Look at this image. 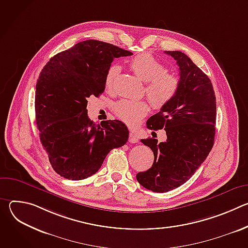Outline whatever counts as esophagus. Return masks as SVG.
Listing matches in <instances>:
<instances>
[{
    "label": "esophagus",
    "mask_w": 248,
    "mask_h": 248,
    "mask_svg": "<svg viewBox=\"0 0 248 248\" xmlns=\"http://www.w3.org/2000/svg\"><path fill=\"white\" fill-rule=\"evenodd\" d=\"M128 141L130 143H136L137 141H138V139H137V137H136V135L132 132V131H130V133H129V138H128Z\"/></svg>",
    "instance_id": "obj_1"
}]
</instances>
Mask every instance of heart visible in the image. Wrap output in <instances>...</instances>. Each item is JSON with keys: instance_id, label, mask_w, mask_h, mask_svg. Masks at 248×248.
<instances>
[{"instance_id": "heart-1", "label": "heart", "mask_w": 248, "mask_h": 248, "mask_svg": "<svg viewBox=\"0 0 248 248\" xmlns=\"http://www.w3.org/2000/svg\"><path fill=\"white\" fill-rule=\"evenodd\" d=\"M129 68L142 81L146 82L145 92L157 109L168 105L175 96L180 87V79L174 74L165 70L164 64L149 53L139 54L128 62ZM121 72L117 64L111 65L105 76V87L111 91ZM149 105L146 101L122 100L116 103L114 113L130 126L137 125L149 113Z\"/></svg>"}]
</instances>
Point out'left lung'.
<instances>
[{"label":"left lung","mask_w":248,"mask_h":248,"mask_svg":"<svg viewBox=\"0 0 248 248\" xmlns=\"http://www.w3.org/2000/svg\"><path fill=\"white\" fill-rule=\"evenodd\" d=\"M180 67V87L173 99L150 117L149 129L166 130L167 140L141 139L154 153L152 167L136 174L154 192L181 186L194 174L214 145L216 96L209 78L184 53L165 51Z\"/></svg>","instance_id":"8db88e82"}]
</instances>
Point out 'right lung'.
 Here are the masks:
<instances>
[{
    "mask_svg": "<svg viewBox=\"0 0 248 248\" xmlns=\"http://www.w3.org/2000/svg\"><path fill=\"white\" fill-rule=\"evenodd\" d=\"M132 53L115 45L86 40L46 63L35 93V114L43 148L54 170L80 181L96 173L108 153L124 146L128 129L119 120L94 124L87 99L105 90V76L115 58Z\"/></svg>",
    "mask_w": 248,
    "mask_h": 248,
    "instance_id": "add662e5",
    "label": "right lung"
}]
</instances>
